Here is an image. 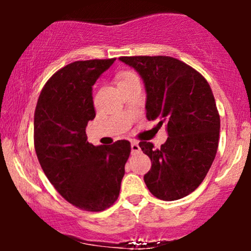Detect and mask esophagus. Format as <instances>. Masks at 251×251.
Here are the masks:
<instances>
[{
  "mask_svg": "<svg viewBox=\"0 0 251 251\" xmlns=\"http://www.w3.org/2000/svg\"><path fill=\"white\" fill-rule=\"evenodd\" d=\"M131 151L132 153H138V152L140 151L139 144H138V142H135V140H133V142L131 143Z\"/></svg>",
  "mask_w": 251,
  "mask_h": 251,
  "instance_id": "1",
  "label": "esophagus"
}]
</instances>
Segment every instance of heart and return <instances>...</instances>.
Wrapping results in <instances>:
<instances>
[{"label":"heart","instance_id":"1","mask_svg":"<svg viewBox=\"0 0 251 251\" xmlns=\"http://www.w3.org/2000/svg\"><path fill=\"white\" fill-rule=\"evenodd\" d=\"M134 77H138L137 74L133 73V72H124V73L120 74L119 76V83L124 82V81H127V80L134 79Z\"/></svg>","mask_w":251,"mask_h":251}]
</instances>
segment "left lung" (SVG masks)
Listing matches in <instances>:
<instances>
[{"mask_svg":"<svg viewBox=\"0 0 251 251\" xmlns=\"http://www.w3.org/2000/svg\"><path fill=\"white\" fill-rule=\"evenodd\" d=\"M140 74L146 89V118L163 124L168 139L159 149L140 142L152 162L144 176L154 197L176 201L194 192L211 168L221 120L205 77L171 56H122Z\"/></svg>","mask_w":251,"mask_h":251,"instance_id":"left-lung-1","label":"left lung"}]
</instances>
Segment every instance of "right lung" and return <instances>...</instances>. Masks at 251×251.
<instances>
[{
  "label": "right lung",
  "instance_id": "obj_1",
  "mask_svg": "<svg viewBox=\"0 0 251 251\" xmlns=\"http://www.w3.org/2000/svg\"><path fill=\"white\" fill-rule=\"evenodd\" d=\"M114 59L65 66L43 86L34 113V146L40 165L56 191L76 208L102 211L120 192L128 140L94 146L86 126L96 118L92 86Z\"/></svg>",
  "mask_w": 251,
  "mask_h": 251
}]
</instances>
